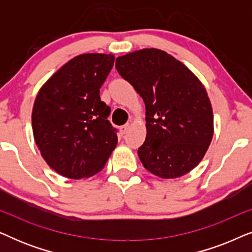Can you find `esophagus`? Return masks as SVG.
<instances>
[{
  "instance_id": "esophagus-1",
  "label": "esophagus",
  "mask_w": 252,
  "mask_h": 252,
  "mask_svg": "<svg viewBox=\"0 0 252 252\" xmlns=\"http://www.w3.org/2000/svg\"><path fill=\"white\" fill-rule=\"evenodd\" d=\"M129 127H130V124L129 123H127V124H125V125L124 126H122L120 127V132H122V134H125L127 130L129 129Z\"/></svg>"
}]
</instances>
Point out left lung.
Segmentation results:
<instances>
[{
    "instance_id": "8db88e82",
    "label": "left lung",
    "mask_w": 252,
    "mask_h": 252,
    "mask_svg": "<svg viewBox=\"0 0 252 252\" xmlns=\"http://www.w3.org/2000/svg\"><path fill=\"white\" fill-rule=\"evenodd\" d=\"M116 68L146 104L147 136L137 155L163 179L187 174L198 165L213 136V113L204 86L181 62L163 50L133 51Z\"/></svg>"
}]
</instances>
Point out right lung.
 <instances>
[{
    "mask_svg": "<svg viewBox=\"0 0 252 252\" xmlns=\"http://www.w3.org/2000/svg\"><path fill=\"white\" fill-rule=\"evenodd\" d=\"M115 63L111 54H82L64 64L37 93L34 140L58 174L89 178L104 167L118 142L99 88Z\"/></svg>",
    "mask_w": 252,
    "mask_h": 252,
    "instance_id": "obj_1",
    "label": "right lung"
}]
</instances>
